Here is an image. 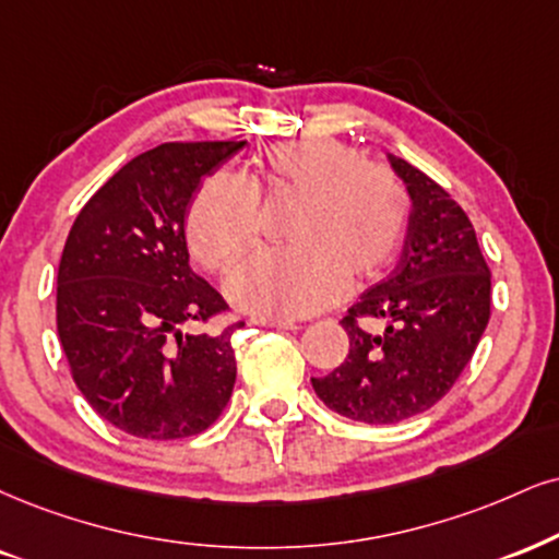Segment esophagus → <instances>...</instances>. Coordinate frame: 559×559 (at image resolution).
<instances>
[{"mask_svg":"<svg viewBox=\"0 0 559 559\" xmlns=\"http://www.w3.org/2000/svg\"><path fill=\"white\" fill-rule=\"evenodd\" d=\"M251 323H259V326H274V329H298V323L290 319H272V316H253Z\"/></svg>","mask_w":559,"mask_h":559,"instance_id":"1","label":"esophagus"}]
</instances>
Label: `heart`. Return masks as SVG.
<instances>
[{"instance_id":"obj_1","label":"heart","mask_w":559,"mask_h":559,"mask_svg":"<svg viewBox=\"0 0 559 559\" xmlns=\"http://www.w3.org/2000/svg\"><path fill=\"white\" fill-rule=\"evenodd\" d=\"M266 194H298L295 246L259 248L233 269L227 295L243 311L295 319L342 298L353 280L376 277L394 257L409 197L391 170L340 140L277 142L253 181ZM253 186L236 174L210 176L189 210V246L199 264L223 269L259 238Z\"/></svg>"}]
</instances>
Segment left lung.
I'll return each instance as SVG.
<instances>
[{
  "instance_id": "obj_1",
  "label": "left lung",
  "mask_w": 559,
  "mask_h": 559,
  "mask_svg": "<svg viewBox=\"0 0 559 559\" xmlns=\"http://www.w3.org/2000/svg\"><path fill=\"white\" fill-rule=\"evenodd\" d=\"M385 157L412 199L402 257L342 319L344 362L311 378L329 409L368 425L402 423L440 402L490 321V269L466 212L415 165ZM360 318H381L386 329L365 333Z\"/></svg>"
}]
</instances>
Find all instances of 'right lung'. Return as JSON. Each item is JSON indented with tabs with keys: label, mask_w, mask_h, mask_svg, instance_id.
Masks as SVG:
<instances>
[{
	"label": "right lung",
	"mask_w": 559,
	"mask_h": 559,
	"mask_svg": "<svg viewBox=\"0 0 559 559\" xmlns=\"http://www.w3.org/2000/svg\"><path fill=\"white\" fill-rule=\"evenodd\" d=\"M246 142H168L129 160L90 197L59 261L57 329L72 378L98 415L134 438L197 436L236 383L233 323L183 334L225 311L189 264L186 215L204 176Z\"/></svg>",
	"instance_id": "add662e5"
}]
</instances>
